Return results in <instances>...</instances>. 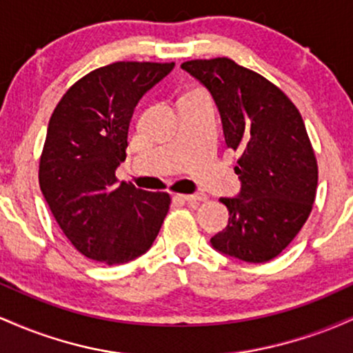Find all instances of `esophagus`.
I'll use <instances>...</instances> for the list:
<instances>
[{
  "label": "esophagus",
  "mask_w": 353,
  "mask_h": 353,
  "mask_svg": "<svg viewBox=\"0 0 353 353\" xmlns=\"http://www.w3.org/2000/svg\"><path fill=\"white\" fill-rule=\"evenodd\" d=\"M181 201L189 202V204H197V202H204L208 201V196L204 192H197V194H179Z\"/></svg>",
  "instance_id": "esophagus-1"
}]
</instances>
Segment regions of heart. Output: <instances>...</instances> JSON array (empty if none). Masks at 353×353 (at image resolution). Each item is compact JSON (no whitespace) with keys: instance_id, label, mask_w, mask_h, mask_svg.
<instances>
[{"instance_id":"heart-1","label":"heart","mask_w":353,"mask_h":353,"mask_svg":"<svg viewBox=\"0 0 353 353\" xmlns=\"http://www.w3.org/2000/svg\"><path fill=\"white\" fill-rule=\"evenodd\" d=\"M192 91H201V89H192Z\"/></svg>"}]
</instances>
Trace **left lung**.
Instances as JSON below:
<instances>
[{
    "label": "left lung",
    "mask_w": 353,
    "mask_h": 353,
    "mask_svg": "<svg viewBox=\"0 0 353 353\" xmlns=\"http://www.w3.org/2000/svg\"><path fill=\"white\" fill-rule=\"evenodd\" d=\"M181 68L212 94L225 144L241 152V190L221 199L229 222L210 244L239 261H270L297 236L315 201L317 161L301 112L270 81L232 59H196Z\"/></svg>",
    "instance_id": "1"
}]
</instances>
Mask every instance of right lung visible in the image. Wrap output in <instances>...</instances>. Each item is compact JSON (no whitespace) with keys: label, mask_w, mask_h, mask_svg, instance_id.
I'll use <instances>...</instances> for the list:
<instances>
[{"label":"right lung","mask_w":353,"mask_h":353,"mask_svg":"<svg viewBox=\"0 0 353 353\" xmlns=\"http://www.w3.org/2000/svg\"><path fill=\"white\" fill-rule=\"evenodd\" d=\"M174 63H112L81 78L52 112L39 188L64 236L84 257L125 264L151 249L169 194L117 182L141 98Z\"/></svg>","instance_id":"right-lung-1"}]
</instances>
